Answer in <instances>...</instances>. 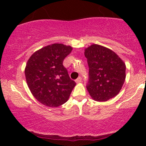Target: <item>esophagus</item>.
<instances>
[{"label": "esophagus", "instance_id": "1", "mask_svg": "<svg viewBox=\"0 0 146 146\" xmlns=\"http://www.w3.org/2000/svg\"><path fill=\"white\" fill-rule=\"evenodd\" d=\"M76 82H82V78L81 77H78L77 79L76 80Z\"/></svg>", "mask_w": 146, "mask_h": 146}]
</instances>
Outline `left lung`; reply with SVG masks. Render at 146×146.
Returning <instances> with one entry per match:
<instances>
[{
	"label": "left lung",
	"instance_id": "1",
	"mask_svg": "<svg viewBox=\"0 0 146 146\" xmlns=\"http://www.w3.org/2000/svg\"><path fill=\"white\" fill-rule=\"evenodd\" d=\"M89 66L87 90L95 101L105 102L117 96L126 78V65L116 53L98 44L85 49Z\"/></svg>",
	"mask_w": 146,
	"mask_h": 146
}]
</instances>
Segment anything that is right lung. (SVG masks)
Wrapping results in <instances>:
<instances>
[{
    "mask_svg": "<svg viewBox=\"0 0 146 146\" xmlns=\"http://www.w3.org/2000/svg\"><path fill=\"white\" fill-rule=\"evenodd\" d=\"M72 49L70 46L53 44L35 51L27 61L25 70L27 85L33 96L44 105H62L76 86L63 65Z\"/></svg>",
    "mask_w": 146,
    "mask_h": 146,
    "instance_id": "obj_1",
    "label": "right lung"
}]
</instances>
